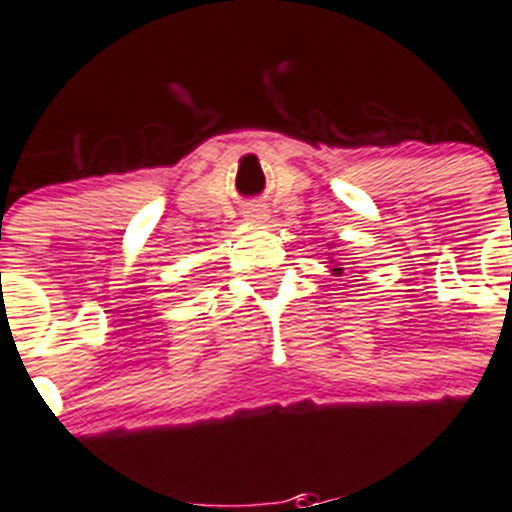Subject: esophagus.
Wrapping results in <instances>:
<instances>
[{"instance_id": "esophagus-1", "label": "esophagus", "mask_w": 512, "mask_h": 512, "mask_svg": "<svg viewBox=\"0 0 512 512\" xmlns=\"http://www.w3.org/2000/svg\"><path fill=\"white\" fill-rule=\"evenodd\" d=\"M245 217L250 219V222H265V219H267V209L262 207V204H252V207H247Z\"/></svg>"}]
</instances>
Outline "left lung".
<instances>
[{"mask_svg": "<svg viewBox=\"0 0 512 512\" xmlns=\"http://www.w3.org/2000/svg\"><path fill=\"white\" fill-rule=\"evenodd\" d=\"M331 262H336V260H331ZM333 272H336V275H341V272H343L341 262H336V265H333Z\"/></svg>", "mask_w": 512, "mask_h": 512, "instance_id": "left-lung-1", "label": "left lung"}]
</instances>
